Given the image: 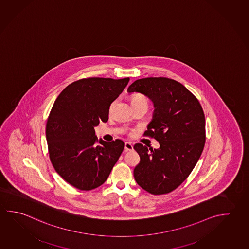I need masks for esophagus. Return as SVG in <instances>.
Instances as JSON below:
<instances>
[{
	"instance_id": "obj_1",
	"label": "esophagus",
	"mask_w": 249,
	"mask_h": 249,
	"mask_svg": "<svg viewBox=\"0 0 249 249\" xmlns=\"http://www.w3.org/2000/svg\"><path fill=\"white\" fill-rule=\"evenodd\" d=\"M133 145L130 142H126L125 143V147H124V150L125 151H131V150H133Z\"/></svg>"
}]
</instances>
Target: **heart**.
Returning a JSON list of instances; mask_svg holds the SVG:
<instances>
[{"label":"heart","mask_w":249,"mask_h":249,"mask_svg":"<svg viewBox=\"0 0 249 249\" xmlns=\"http://www.w3.org/2000/svg\"><path fill=\"white\" fill-rule=\"evenodd\" d=\"M131 103L132 104H144L148 106V100L146 97L142 94H135L131 98Z\"/></svg>","instance_id":"heart-1"}]
</instances>
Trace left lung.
<instances>
[{
  "label": "left lung",
  "instance_id": "obj_1",
  "mask_svg": "<svg viewBox=\"0 0 249 249\" xmlns=\"http://www.w3.org/2000/svg\"><path fill=\"white\" fill-rule=\"evenodd\" d=\"M127 92L142 93L152 101L155 110L144 135L160 144L157 149L134 146L141 159L134 170L135 181L154 195L169 193L187 178L203 152L204 111L196 97L174 79H137Z\"/></svg>",
  "mask_w": 249,
  "mask_h": 249
}]
</instances>
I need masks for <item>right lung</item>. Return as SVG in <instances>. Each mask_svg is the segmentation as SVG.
I'll use <instances>...</instances> for the list:
<instances>
[{
    "mask_svg": "<svg viewBox=\"0 0 249 249\" xmlns=\"http://www.w3.org/2000/svg\"><path fill=\"white\" fill-rule=\"evenodd\" d=\"M129 78H88L67 86L58 95L46 123L53 167L62 178L82 191L101 186L108 178L125 143L98 140L94 126L108 120L110 105Z\"/></svg>",
    "mask_w": 249,
    "mask_h": 249,
    "instance_id": "right-lung-1",
    "label": "right lung"
}]
</instances>
